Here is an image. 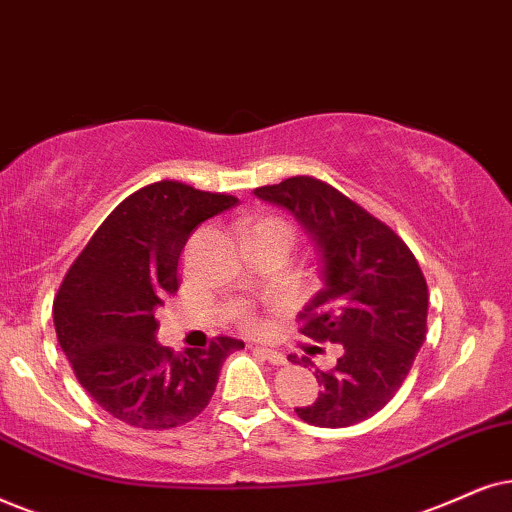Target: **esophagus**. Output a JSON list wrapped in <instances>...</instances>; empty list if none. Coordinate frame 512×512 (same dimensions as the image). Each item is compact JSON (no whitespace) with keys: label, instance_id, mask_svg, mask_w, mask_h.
I'll use <instances>...</instances> for the list:
<instances>
[{"label":"esophagus","instance_id":"esophagus-1","mask_svg":"<svg viewBox=\"0 0 512 512\" xmlns=\"http://www.w3.org/2000/svg\"><path fill=\"white\" fill-rule=\"evenodd\" d=\"M255 349H257V352L262 354L264 359L269 361V364H274V366H283V364H288V359L283 357L281 352H276V349H267V347H255Z\"/></svg>","mask_w":512,"mask_h":512}]
</instances>
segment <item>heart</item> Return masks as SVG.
<instances>
[{
  "label": "heart",
  "instance_id": "b5f03b06",
  "mask_svg": "<svg viewBox=\"0 0 512 512\" xmlns=\"http://www.w3.org/2000/svg\"><path fill=\"white\" fill-rule=\"evenodd\" d=\"M260 226H276V229H286L288 234H293V229H290L288 222H283V219H276V217H269V219H264V222L257 224V229H260ZM243 321H245V326L252 328V331H260V328H262V323L257 321L255 316H243Z\"/></svg>",
  "mask_w": 512,
  "mask_h": 512
}]
</instances>
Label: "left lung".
I'll return each mask as SVG.
<instances>
[{"label":"left lung","mask_w":512,"mask_h":512,"mask_svg":"<svg viewBox=\"0 0 512 512\" xmlns=\"http://www.w3.org/2000/svg\"><path fill=\"white\" fill-rule=\"evenodd\" d=\"M255 196L288 210L319 250L323 288L300 312V333L342 347L335 368H316L319 397L295 413L316 428L361 423L397 394L423 345V271L390 226L326 181L290 177Z\"/></svg>","instance_id":"obj_1"}]
</instances>
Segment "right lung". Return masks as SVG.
Masks as SVG:
<instances>
[{"label":"right lung","mask_w":512,"mask_h":512,"mask_svg":"<svg viewBox=\"0 0 512 512\" xmlns=\"http://www.w3.org/2000/svg\"><path fill=\"white\" fill-rule=\"evenodd\" d=\"M238 198L155 181L106 217L54 300L58 345L103 411L144 430L189 423L210 404L224 359L243 342L174 354L155 340L167 295L179 288V255L200 222Z\"/></svg>","instance_id":"add662e5"}]
</instances>
